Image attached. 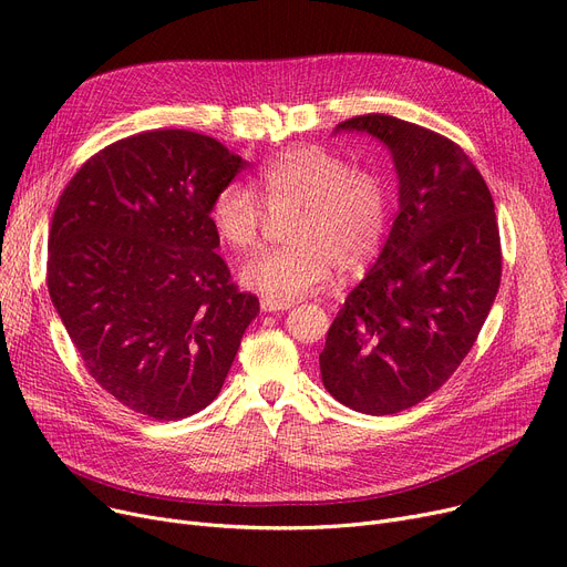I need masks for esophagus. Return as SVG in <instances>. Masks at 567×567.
<instances>
[{
  "instance_id": "1",
  "label": "esophagus",
  "mask_w": 567,
  "mask_h": 567,
  "mask_svg": "<svg viewBox=\"0 0 567 567\" xmlns=\"http://www.w3.org/2000/svg\"><path fill=\"white\" fill-rule=\"evenodd\" d=\"M261 310L264 312H282V310H289L291 306L289 303H280V301H276V299H268V296H266V299H261Z\"/></svg>"
}]
</instances>
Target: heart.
Wrapping results in <instances>:
<instances>
[{
	"mask_svg": "<svg viewBox=\"0 0 567 567\" xmlns=\"http://www.w3.org/2000/svg\"><path fill=\"white\" fill-rule=\"evenodd\" d=\"M268 214L289 218L287 248L248 261L238 278L268 299L299 301L331 282L336 268L359 274L374 261L389 225V190L372 169L351 165L329 148L291 146L257 174ZM220 244L236 255L261 246L266 213L244 184L223 186L208 208Z\"/></svg>",
	"mask_w": 567,
	"mask_h": 567,
	"instance_id": "b5f03b06",
	"label": "heart"
}]
</instances>
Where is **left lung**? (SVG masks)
Masks as SVG:
<instances>
[{
    "label": "left lung",
    "mask_w": 567,
    "mask_h": 567,
    "mask_svg": "<svg viewBox=\"0 0 567 567\" xmlns=\"http://www.w3.org/2000/svg\"><path fill=\"white\" fill-rule=\"evenodd\" d=\"M342 131L389 148L400 212L333 319L319 370L344 406L389 415L439 391L471 351L501 285V238L485 178L455 142L389 114Z\"/></svg>",
    "instance_id": "obj_1"
}]
</instances>
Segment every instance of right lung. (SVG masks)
Segmentation results:
<instances>
[{"mask_svg": "<svg viewBox=\"0 0 567 567\" xmlns=\"http://www.w3.org/2000/svg\"><path fill=\"white\" fill-rule=\"evenodd\" d=\"M246 167L218 140L148 131L89 158L48 236V291L103 391L154 421L212 404L250 321L208 218Z\"/></svg>", "mask_w": 567, "mask_h": 567, "instance_id": "obj_1", "label": "right lung"}]
</instances>
